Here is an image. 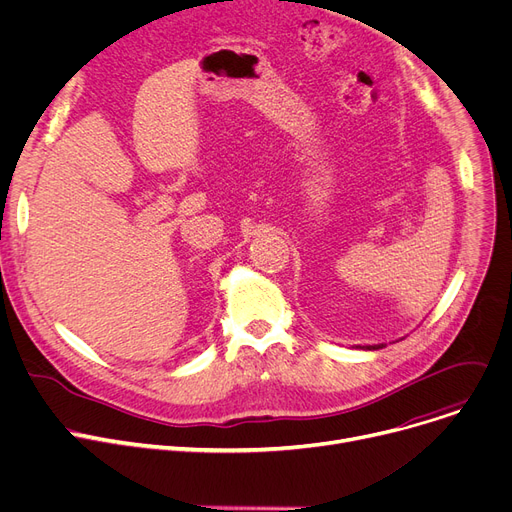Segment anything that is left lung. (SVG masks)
<instances>
[{
	"mask_svg": "<svg viewBox=\"0 0 512 512\" xmlns=\"http://www.w3.org/2000/svg\"><path fill=\"white\" fill-rule=\"evenodd\" d=\"M380 347H384V345H368L366 349H380Z\"/></svg>",
	"mask_w": 512,
	"mask_h": 512,
	"instance_id": "left-lung-1",
	"label": "left lung"
}]
</instances>
